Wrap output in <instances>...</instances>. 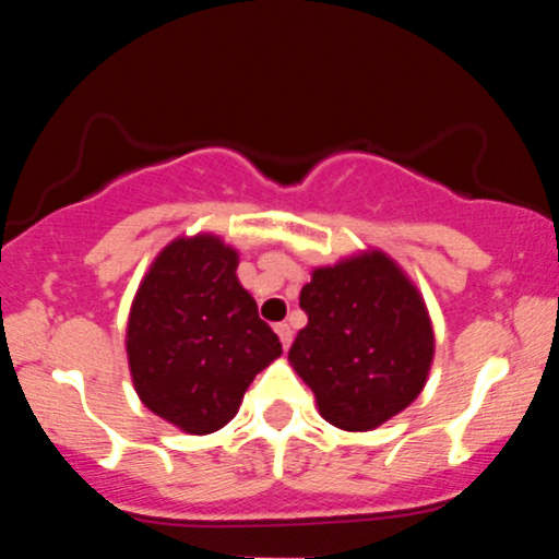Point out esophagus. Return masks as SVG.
<instances>
[{"mask_svg":"<svg viewBox=\"0 0 559 559\" xmlns=\"http://www.w3.org/2000/svg\"><path fill=\"white\" fill-rule=\"evenodd\" d=\"M275 333H278L281 346H284V349H288V346H292V338H294L292 325H288V323H278V325H275Z\"/></svg>","mask_w":559,"mask_h":559,"instance_id":"esophagus-1","label":"esophagus"}]
</instances>
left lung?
Wrapping results in <instances>:
<instances>
[{
  "instance_id": "8db88e82",
  "label": "left lung",
  "mask_w": 559,
  "mask_h": 559,
  "mask_svg": "<svg viewBox=\"0 0 559 559\" xmlns=\"http://www.w3.org/2000/svg\"><path fill=\"white\" fill-rule=\"evenodd\" d=\"M299 307L307 325L288 360L331 426L370 431L420 394L433 360L431 320L386 254L320 267L301 288Z\"/></svg>"
}]
</instances>
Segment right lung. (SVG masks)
<instances>
[{
	"label": "right lung",
	"mask_w": 559,
	"mask_h": 559,
	"mask_svg": "<svg viewBox=\"0 0 559 559\" xmlns=\"http://www.w3.org/2000/svg\"><path fill=\"white\" fill-rule=\"evenodd\" d=\"M239 254L215 236L178 239L141 281L128 320V362L141 402L183 428L213 433L281 355L278 336L236 278Z\"/></svg>",
	"instance_id": "right-lung-1"
}]
</instances>
